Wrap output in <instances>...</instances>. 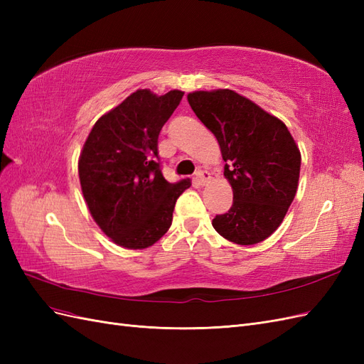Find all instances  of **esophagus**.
Segmentation results:
<instances>
[{
    "label": "esophagus",
    "instance_id": "1",
    "mask_svg": "<svg viewBox=\"0 0 364 364\" xmlns=\"http://www.w3.org/2000/svg\"><path fill=\"white\" fill-rule=\"evenodd\" d=\"M196 179L200 185H205L209 179H211V174H209V171H206V170H199L196 173Z\"/></svg>",
    "mask_w": 364,
    "mask_h": 364
}]
</instances>
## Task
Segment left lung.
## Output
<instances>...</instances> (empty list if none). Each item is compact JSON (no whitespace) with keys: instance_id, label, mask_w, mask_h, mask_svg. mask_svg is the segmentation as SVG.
Masks as SVG:
<instances>
[{"instance_id":"1","label":"left lung","mask_w":364,"mask_h":364,"mask_svg":"<svg viewBox=\"0 0 364 364\" xmlns=\"http://www.w3.org/2000/svg\"><path fill=\"white\" fill-rule=\"evenodd\" d=\"M188 103L218 141L234 203L215 215L217 232L235 245L261 243L279 228L299 182L301 151L287 126L230 90L196 91Z\"/></svg>"}]
</instances>
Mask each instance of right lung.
<instances>
[{
	"mask_svg": "<svg viewBox=\"0 0 364 364\" xmlns=\"http://www.w3.org/2000/svg\"><path fill=\"white\" fill-rule=\"evenodd\" d=\"M182 91L164 95L138 90L97 119L79 158L87 209L103 232L126 249H146L171 226L178 197L190 179L165 181L158 156L162 126Z\"/></svg>",
	"mask_w": 364,
	"mask_h": 364,
	"instance_id": "right-lung-1",
	"label": "right lung"
}]
</instances>
